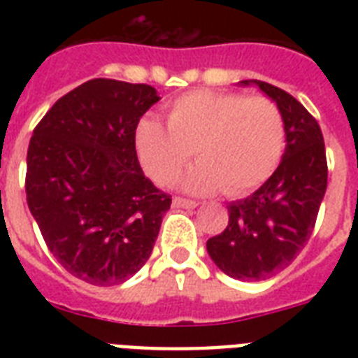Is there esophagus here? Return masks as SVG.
Here are the masks:
<instances>
[{"instance_id": "34e87169", "label": "esophagus", "mask_w": 358, "mask_h": 358, "mask_svg": "<svg viewBox=\"0 0 358 358\" xmlns=\"http://www.w3.org/2000/svg\"><path fill=\"white\" fill-rule=\"evenodd\" d=\"M173 204L176 208H187V210H193V208L199 206V202L189 201V199H184V196H174Z\"/></svg>"}]
</instances>
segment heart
<instances>
[{"label":"heart","instance_id":"b5f03b06","mask_svg":"<svg viewBox=\"0 0 358 358\" xmlns=\"http://www.w3.org/2000/svg\"><path fill=\"white\" fill-rule=\"evenodd\" d=\"M284 146L286 126L277 103L239 92H187L171 103L167 128L154 117L135 128L141 165L162 187L178 182L195 152L199 165L184 185L199 195L249 193L271 176Z\"/></svg>","mask_w":358,"mask_h":358}]
</instances>
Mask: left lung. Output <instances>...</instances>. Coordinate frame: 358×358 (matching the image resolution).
Returning a JSON list of instances; mask_svg holds the SVG:
<instances>
[{"label": "left lung", "mask_w": 358, "mask_h": 358, "mask_svg": "<svg viewBox=\"0 0 358 358\" xmlns=\"http://www.w3.org/2000/svg\"><path fill=\"white\" fill-rule=\"evenodd\" d=\"M277 102L286 150L277 171L247 199L229 206V224L208 239V255L229 277L264 280L282 271L310 239L327 189V157L317 120L282 89L250 80Z\"/></svg>", "instance_id": "1"}]
</instances>
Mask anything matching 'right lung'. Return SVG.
Returning a JSON list of instances; mask_svg holds the SVG:
<instances>
[{
    "label": "right lung",
    "mask_w": 358,
    "mask_h": 358,
    "mask_svg": "<svg viewBox=\"0 0 358 358\" xmlns=\"http://www.w3.org/2000/svg\"><path fill=\"white\" fill-rule=\"evenodd\" d=\"M159 100L145 83L85 81L33 129L25 195L53 258L94 286L128 280L148 260L171 195L146 178L135 128Z\"/></svg>",
    "instance_id": "obj_1"
}]
</instances>
